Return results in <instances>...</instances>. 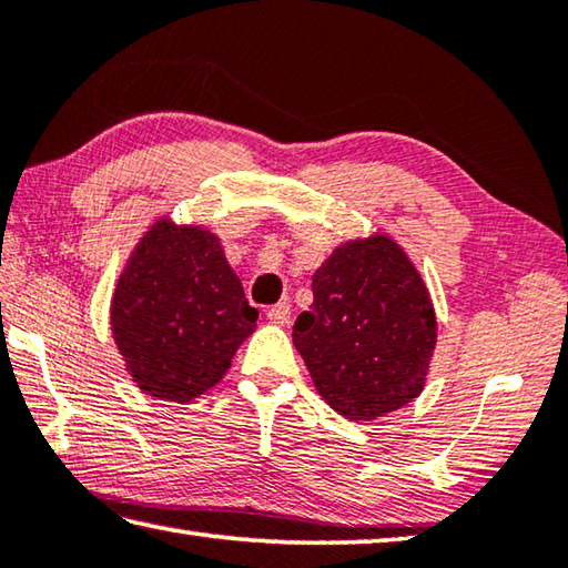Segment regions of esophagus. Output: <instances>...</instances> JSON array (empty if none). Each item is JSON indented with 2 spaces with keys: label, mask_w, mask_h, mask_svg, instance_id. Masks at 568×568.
Here are the masks:
<instances>
[{
  "label": "esophagus",
  "mask_w": 568,
  "mask_h": 568,
  "mask_svg": "<svg viewBox=\"0 0 568 568\" xmlns=\"http://www.w3.org/2000/svg\"><path fill=\"white\" fill-rule=\"evenodd\" d=\"M266 318L272 321V324H280V326H286L288 318H292V308H288L286 302L276 304L272 308H266Z\"/></svg>",
  "instance_id": "esophagus-1"
}]
</instances>
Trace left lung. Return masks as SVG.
<instances>
[{"instance_id":"8db88e82","label":"left lung","mask_w":568,"mask_h":568,"mask_svg":"<svg viewBox=\"0 0 568 568\" xmlns=\"http://www.w3.org/2000/svg\"><path fill=\"white\" fill-rule=\"evenodd\" d=\"M294 346L316 390L351 420H376L423 390L437 324L427 288L393 240L338 247L312 280Z\"/></svg>"}]
</instances>
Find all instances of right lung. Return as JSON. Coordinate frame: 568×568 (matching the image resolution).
<instances>
[{"label":"right lung","mask_w":568,"mask_h":568,"mask_svg":"<svg viewBox=\"0 0 568 568\" xmlns=\"http://www.w3.org/2000/svg\"><path fill=\"white\" fill-rule=\"evenodd\" d=\"M256 318L215 234L168 220L138 244L111 304L113 338L131 376L175 403L222 381Z\"/></svg>","instance_id":"obj_1"}]
</instances>
